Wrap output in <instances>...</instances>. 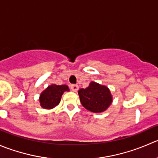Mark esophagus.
<instances>
[{
	"label": "esophagus",
	"mask_w": 158,
	"mask_h": 158,
	"mask_svg": "<svg viewBox=\"0 0 158 158\" xmlns=\"http://www.w3.org/2000/svg\"><path fill=\"white\" fill-rule=\"evenodd\" d=\"M71 90H73V91H77V90H78V86L77 85V84H71Z\"/></svg>",
	"instance_id": "obj_1"
}]
</instances>
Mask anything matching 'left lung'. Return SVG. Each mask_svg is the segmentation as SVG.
Wrapping results in <instances>:
<instances>
[{"instance_id":"obj_1","label":"left lung","mask_w":158,"mask_h":158,"mask_svg":"<svg viewBox=\"0 0 158 158\" xmlns=\"http://www.w3.org/2000/svg\"><path fill=\"white\" fill-rule=\"evenodd\" d=\"M78 94L83 107L94 113L105 111L113 102L110 89L94 81H91L87 88L80 89Z\"/></svg>"}]
</instances>
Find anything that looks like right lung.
Here are the masks:
<instances>
[{
	"label": "right lung",
	"instance_id": "add662e5",
	"mask_svg": "<svg viewBox=\"0 0 158 158\" xmlns=\"http://www.w3.org/2000/svg\"><path fill=\"white\" fill-rule=\"evenodd\" d=\"M68 85H57L52 84L40 93L39 97L40 105L44 109H53L60 103L61 97L65 91H69Z\"/></svg>",
	"mask_w": 158,
	"mask_h": 158
}]
</instances>
